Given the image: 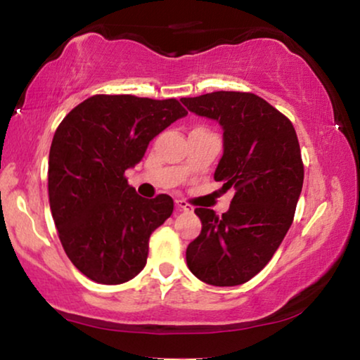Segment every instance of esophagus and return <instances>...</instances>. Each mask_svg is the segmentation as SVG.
<instances>
[{"label": "esophagus", "instance_id": "esophagus-1", "mask_svg": "<svg viewBox=\"0 0 360 360\" xmlns=\"http://www.w3.org/2000/svg\"><path fill=\"white\" fill-rule=\"evenodd\" d=\"M176 207L177 210H181V212H191L193 210V205H189L188 202H184V200H176Z\"/></svg>", "mask_w": 360, "mask_h": 360}]
</instances>
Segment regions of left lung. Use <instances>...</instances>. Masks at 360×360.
I'll return each mask as SVG.
<instances>
[{"label": "left lung", "mask_w": 360, "mask_h": 360, "mask_svg": "<svg viewBox=\"0 0 360 360\" xmlns=\"http://www.w3.org/2000/svg\"><path fill=\"white\" fill-rule=\"evenodd\" d=\"M181 102L222 127L214 179L236 191L222 217L194 210L202 230L186 262L204 283L242 285L271 260L293 222L304 177L298 136L290 120L255 94L212 92Z\"/></svg>", "instance_id": "1"}]
</instances>
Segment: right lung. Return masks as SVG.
<instances>
[{
  "mask_svg": "<svg viewBox=\"0 0 360 360\" xmlns=\"http://www.w3.org/2000/svg\"><path fill=\"white\" fill-rule=\"evenodd\" d=\"M186 115L174 98L94 95L56 130L47 172L52 219L67 257L90 280L120 285L145 268L151 233L174 202L167 194L140 198L124 171Z\"/></svg>",
  "mask_w": 360,
  "mask_h": 360,
  "instance_id": "1",
  "label": "right lung"
}]
</instances>
